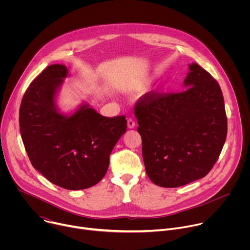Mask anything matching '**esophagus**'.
Instances as JSON below:
<instances>
[{
  "mask_svg": "<svg viewBox=\"0 0 250 250\" xmlns=\"http://www.w3.org/2000/svg\"><path fill=\"white\" fill-rule=\"evenodd\" d=\"M135 126V122H134V120L132 119V118H128L127 119V127L128 128H132V127H134Z\"/></svg>",
  "mask_w": 250,
  "mask_h": 250,
  "instance_id": "esophagus-1",
  "label": "esophagus"
}]
</instances>
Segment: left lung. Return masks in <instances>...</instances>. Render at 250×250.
Instances as JSON below:
<instances>
[{"label": "left lung", "mask_w": 250, "mask_h": 250, "mask_svg": "<svg viewBox=\"0 0 250 250\" xmlns=\"http://www.w3.org/2000/svg\"><path fill=\"white\" fill-rule=\"evenodd\" d=\"M178 93L150 91L134 104L149 179L175 188L205 177L226 142L228 119L220 85L193 63Z\"/></svg>", "instance_id": "1"}]
</instances>
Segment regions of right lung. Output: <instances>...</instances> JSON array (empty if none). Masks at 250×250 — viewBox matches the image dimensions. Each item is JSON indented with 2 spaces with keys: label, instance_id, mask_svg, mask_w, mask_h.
Masks as SVG:
<instances>
[{
  "label": "right lung",
  "instance_id": "obj_1",
  "mask_svg": "<svg viewBox=\"0 0 250 250\" xmlns=\"http://www.w3.org/2000/svg\"><path fill=\"white\" fill-rule=\"evenodd\" d=\"M66 76V66L53 64L30 83L21 104L20 129L35 169L61 188L81 190L105 175L110 154L126 130V120L104 117L88 105L71 117L60 115L54 96Z\"/></svg>",
  "mask_w": 250,
  "mask_h": 250
}]
</instances>
